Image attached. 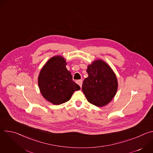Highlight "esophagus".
Instances as JSON below:
<instances>
[{"mask_svg":"<svg viewBox=\"0 0 153 153\" xmlns=\"http://www.w3.org/2000/svg\"><path fill=\"white\" fill-rule=\"evenodd\" d=\"M82 82H83V81H82V80H78L77 81V84L80 86V88L82 87Z\"/></svg>","mask_w":153,"mask_h":153,"instance_id":"34e87169","label":"esophagus"}]
</instances>
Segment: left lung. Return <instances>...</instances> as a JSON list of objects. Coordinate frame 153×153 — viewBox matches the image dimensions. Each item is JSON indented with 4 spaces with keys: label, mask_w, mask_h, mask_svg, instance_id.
<instances>
[{
    "label": "left lung",
    "mask_w": 153,
    "mask_h": 153,
    "mask_svg": "<svg viewBox=\"0 0 153 153\" xmlns=\"http://www.w3.org/2000/svg\"><path fill=\"white\" fill-rule=\"evenodd\" d=\"M86 71L88 76L83 80L82 88L86 99L97 106L107 105L117 90V80L114 73L102 60H95L88 65Z\"/></svg>",
    "instance_id": "left-lung-1"
}]
</instances>
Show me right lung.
I'll list each match as a JSON object with an SVG mask.
<instances>
[{
  "label": "right lung",
  "instance_id": "obj_1",
  "mask_svg": "<svg viewBox=\"0 0 153 153\" xmlns=\"http://www.w3.org/2000/svg\"><path fill=\"white\" fill-rule=\"evenodd\" d=\"M66 65L63 57L54 56L43 66L38 77L41 94L54 105L68 101L74 91L80 89L73 80L72 75L67 70Z\"/></svg>",
  "mask_w": 153,
  "mask_h": 153
}]
</instances>
